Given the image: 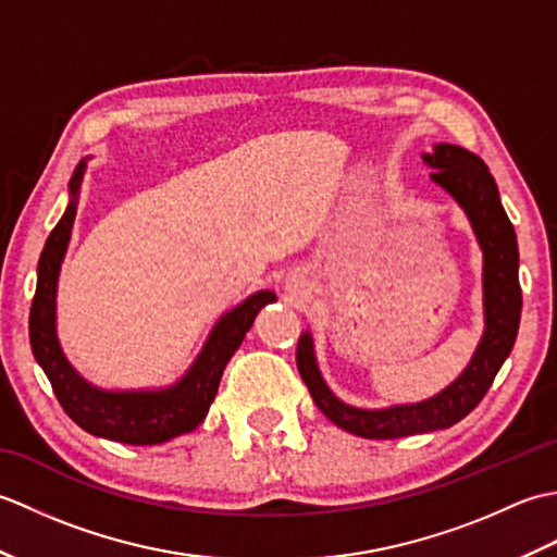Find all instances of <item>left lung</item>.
I'll list each match as a JSON object with an SVG mask.
<instances>
[{
  "label": "left lung",
  "instance_id": "obj_1",
  "mask_svg": "<svg viewBox=\"0 0 557 557\" xmlns=\"http://www.w3.org/2000/svg\"><path fill=\"white\" fill-rule=\"evenodd\" d=\"M423 162L433 168L431 180L443 186L471 220L483 248V309H486V333L474 359L457 381L419 405H401L389 409H357L339 401L327 385L313 359L311 335L304 333L297 345V369L306 387L325 417L354 435L389 441L417 433L449 429L476 409L488 393L500 366L515 347L519 315H522V287H519V251L510 218L500 203L493 174L474 152L467 148L441 144L425 152Z\"/></svg>",
  "mask_w": 557,
  "mask_h": 557
}]
</instances>
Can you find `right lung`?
<instances>
[{"mask_svg":"<svg viewBox=\"0 0 557 557\" xmlns=\"http://www.w3.org/2000/svg\"><path fill=\"white\" fill-rule=\"evenodd\" d=\"M83 172H86V160L78 162L71 176V203L47 236L38 260V287H35L28 318L30 347L45 375L50 377L59 405L83 431L126 445H158L194 431L206 419L208 407L218 395L224 366L251 330L256 313L265 304L275 301V294L256 292L234 311L224 313L200 357L176 385L156 389V393H108V389L92 387L71 369L54 333L57 275L71 236V224L76 218Z\"/></svg>","mask_w":557,"mask_h":557,"instance_id":"right-lung-1","label":"right lung"}]
</instances>
